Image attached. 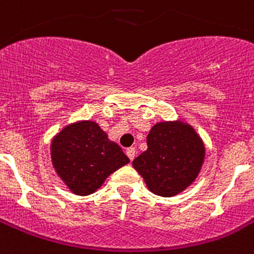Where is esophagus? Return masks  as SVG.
<instances>
[{
    "label": "esophagus",
    "instance_id": "1",
    "mask_svg": "<svg viewBox=\"0 0 254 254\" xmlns=\"http://www.w3.org/2000/svg\"><path fill=\"white\" fill-rule=\"evenodd\" d=\"M127 158H129V159L133 160L134 156H135V148H134V147L127 148Z\"/></svg>",
    "mask_w": 254,
    "mask_h": 254
}]
</instances>
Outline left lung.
<instances>
[{
  "label": "left lung",
  "instance_id": "left-lung-1",
  "mask_svg": "<svg viewBox=\"0 0 254 254\" xmlns=\"http://www.w3.org/2000/svg\"><path fill=\"white\" fill-rule=\"evenodd\" d=\"M202 138L184 119L160 121L150 129L147 150L133 160L148 190L174 197L190 187L205 162Z\"/></svg>",
  "mask_w": 254,
  "mask_h": 254
}]
</instances>
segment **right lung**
<instances>
[{
    "instance_id": "right-lung-1",
    "label": "right lung",
    "mask_w": 254,
    "mask_h": 254,
    "mask_svg": "<svg viewBox=\"0 0 254 254\" xmlns=\"http://www.w3.org/2000/svg\"><path fill=\"white\" fill-rule=\"evenodd\" d=\"M49 150L57 176L77 195L95 193L109 175L129 163L123 148L92 120L65 125L52 138Z\"/></svg>"
}]
</instances>
